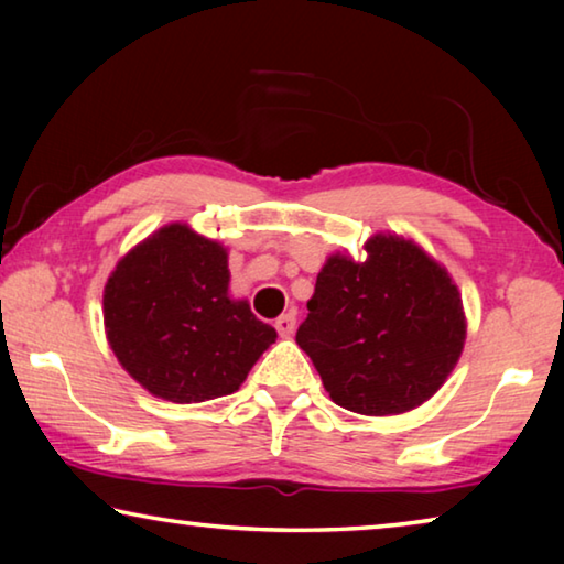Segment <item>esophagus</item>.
Masks as SVG:
<instances>
[{"label":"esophagus","mask_w":564,"mask_h":564,"mask_svg":"<svg viewBox=\"0 0 564 564\" xmlns=\"http://www.w3.org/2000/svg\"><path fill=\"white\" fill-rule=\"evenodd\" d=\"M275 330H279V336L289 338L291 333L295 330V316H293V313H283V316L275 318Z\"/></svg>","instance_id":"obj_1"}]
</instances>
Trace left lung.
<instances>
[{
    "label": "left lung",
    "instance_id": "1",
    "mask_svg": "<svg viewBox=\"0 0 564 564\" xmlns=\"http://www.w3.org/2000/svg\"><path fill=\"white\" fill-rule=\"evenodd\" d=\"M295 343L330 400L360 415L413 410L451 376L465 346L457 285L423 248L376 234L366 261L333 253Z\"/></svg>",
    "mask_w": 564,
    "mask_h": 564
}]
</instances>
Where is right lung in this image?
I'll list each match as a JSON object with an SVG mask.
<instances>
[{
    "label": "right lung",
    "mask_w": 564,
    "mask_h": 564,
    "mask_svg": "<svg viewBox=\"0 0 564 564\" xmlns=\"http://www.w3.org/2000/svg\"><path fill=\"white\" fill-rule=\"evenodd\" d=\"M228 253L169 224L123 256L104 285V326L123 370L151 395L204 403L236 393L275 328L228 299Z\"/></svg>",
    "instance_id": "right-lung-1"
}]
</instances>
